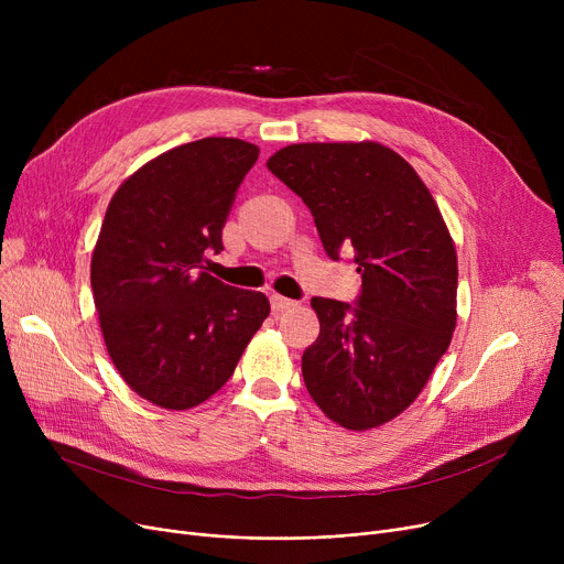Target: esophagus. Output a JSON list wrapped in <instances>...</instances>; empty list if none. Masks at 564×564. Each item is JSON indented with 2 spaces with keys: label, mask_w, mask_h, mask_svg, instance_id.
Segmentation results:
<instances>
[{
  "label": "esophagus",
  "mask_w": 564,
  "mask_h": 564,
  "mask_svg": "<svg viewBox=\"0 0 564 564\" xmlns=\"http://www.w3.org/2000/svg\"><path fill=\"white\" fill-rule=\"evenodd\" d=\"M270 302H272V311L274 313H283V311H290V308L297 306V302H292L288 297H281V294H272Z\"/></svg>",
  "instance_id": "esophagus-1"
}]
</instances>
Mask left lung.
<instances>
[{
    "label": "left lung",
    "mask_w": 564,
    "mask_h": 564,
    "mask_svg": "<svg viewBox=\"0 0 564 564\" xmlns=\"http://www.w3.org/2000/svg\"><path fill=\"white\" fill-rule=\"evenodd\" d=\"M302 196L327 253L354 251L357 306L313 297L302 375L345 430L393 421L421 395L457 327V251L421 175L377 141L292 143L267 160Z\"/></svg>",
    "instance_id": "left-lung-1"
}]
</instances>
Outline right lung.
Masks as SVG:
<instances>
[{
    "label": "right lung",
    "instance_id": "add662e5",
    "mask_svg": "<svg viewBox=\"0 0 564 564\" xmlns=\"http://www.w3.org/2000/svg\"><path fill=\"white\" fill-rule=\"evenodd\" d=\"M258 145L207 137L145 162L109 200L91 288L109 359L128 387L169 411L215 395L270 315L262 292L205 272Z\"/></svg>",
    "mask_w": 564,
    "mask_h": 564
}]
</instances>
